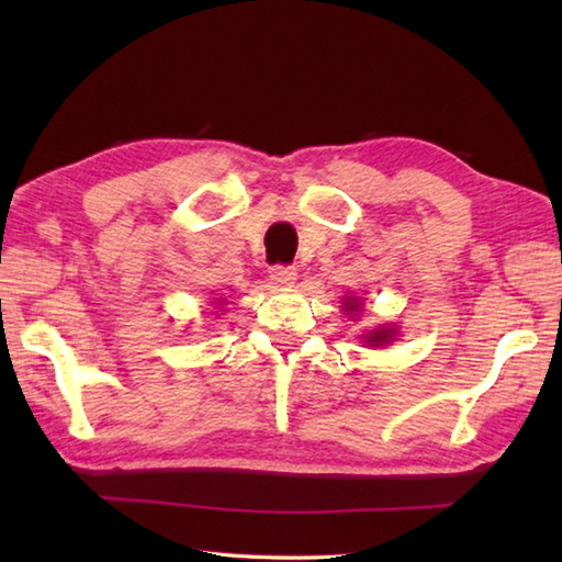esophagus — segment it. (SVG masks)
Returning <instances> with one entry per match:
<instances>
[{"instance_id":"1","label":"esophagus","mask_w":562,"mask_h":562,"mask_svg":"<svg viewBox=\"0 0 562 562\" xmlns=\"http://www.w3.org/2000/svg\"><path fill=\"white\" fill-rule=\"evenodd\" d=\"M270 280H272V284H280V288H284V284H292L296 280V268H292V266H272L270 268Z\"/></svg>"}]
</instances>
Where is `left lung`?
Returning a JSON list of instances; mask_svg holds the SVG:
<instances>
[{
  "label": "left lung",
  "instance_id": "obj_1",
  "mask_svg": "<svg viewBox=\"0 0 562 562\" xmlns=\"http://www.w3.org/2000/svg\"><path fill=\"white\" fill-rule=\"evenodd\" d=\"M345 312H360V302H357V296H345ZM393 336H396V330L393 328H374V330H369V336L364 338L369 345H386L389 340H393Z\"/></svg>",
  "mask_w": 562,
  "mask_h": 562
}]
</instances>
